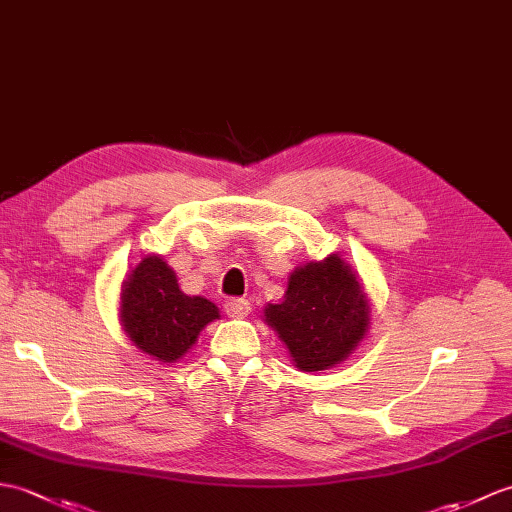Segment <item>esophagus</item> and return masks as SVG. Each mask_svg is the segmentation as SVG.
<instances>
[{"instance_id": "esophagus-1", "label": "esophagus", "mask_w": 512, "mask_h": 512, "mask_svg": "<svg viewBox=\"0 0 512 512\" xmlns=\"http://www.w3.org/2000/svg\"><path fill=\"white\" fill-rule=\"evenodd\" d=\"M224 312H227L231 318H246L251 314V303L246 299H231L224 303Z\"/></svg>"}]
</instances>
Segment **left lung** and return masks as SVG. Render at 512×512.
<instances>
[{
    "label": "left lung",
    "instance_id": "left-lung-1",
    "mask_svg": "<svg viewBox=\"0 0 512 512\" xmlns=\"http://www.w3.org/2000/svg\"><path fill=\"white\" fill-rule=\"evenodd\" d=\"M301 371H327L347 360L371 320L358 275L338 255L296 268L281 303L264 310Z\"/></svg>",
    "mask_w": 512,
    "mask_h": 512
}]
</instances>
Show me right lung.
Masks as SVG:
<instances>
[{"instance_id":"1","label":"right lung","mask_w":512,"mask_h":512,"mask_svg":"<svg viewBox=\"0 0 512 512\" xmlns=\"http://www.w3.org/2000/svg\"><path fill=\"white\" fill-rule=\"evenodd\" d=\"M122 327L137 349L159 362H176L194 347L200 331L220 318L205 296H187L161 257H144L122 283Z\"/></svg>"}]
</instances>
